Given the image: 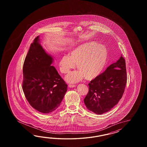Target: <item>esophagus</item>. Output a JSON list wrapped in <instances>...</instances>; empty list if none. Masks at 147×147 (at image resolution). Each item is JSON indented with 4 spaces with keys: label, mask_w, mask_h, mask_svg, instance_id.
<instances>
[{
    "label": "esophagus",
    "mask_w": 147,
    "mask_h": 147,
    "mask_svg": "<svg viewBox=\"0 0 147 147\" xmlns=\"http://www.w3.org/2000/svg\"><path fill=\"white\" fill-rule=\"evenodd\" d=\"M69 88H74L76 87V85H74V84H69Z\"/></svg>",
    "instance_id": "obj_1"
}]
</instances>
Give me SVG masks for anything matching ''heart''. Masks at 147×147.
I'll use <instances>...</instances> for the list:
<instances>
[{"instance_id":"b5f03b06","label":"heart","mask_w":147,"mask_h":147,"mask_svg":"<svg viewBox=\"0 0 147 147\" xmlns=\"http://www.w3.org/2000/svg\"><path fill=\"white\" fill-rule=\"evenodd\" d=\"M108 53L105 46L89 42L75 47L69 56L64 55L60 59V71L67 74L77 64L78 70L70 72L65 77L69 83H76L85 77L88 80L96 78L101 74L106 65Z\"/></svg>"}]
</instances>
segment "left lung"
Here are the masks:
<instances>
[{
    "label": "left lung",
    "mask_w": 147,
    "mask_h": 147,
    "mask_svg": "<svg viewBox=\"0 0 147 147\" xmlns=\"http://www.w3.org/2000/svg\"><path fill=\"white\" fill-rule=\"evenodd\" d=\"M126 84L125 61L121 55L89 84V92L84 99L86 106L98 115L109 111L121 98Z\"/></svg>",
    "instance_id": "left-lung-1"
}]
</instances>
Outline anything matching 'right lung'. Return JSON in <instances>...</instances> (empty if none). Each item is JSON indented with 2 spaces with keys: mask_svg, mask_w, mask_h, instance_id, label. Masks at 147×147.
Here are the masks:
<instances>
[{
  "mask_svg": "<svg viewBox=\"0 0 147 147\" xmlns=\"http://www.w3.org/2000/svg\"><path fill=\"white\" fill-rule=\"evenodd\" d=\"M39 36L31 44L23 66L22 89L28 102L40 113H51L59 106L67 84L51 66L53 57L39 42Z\"/></svg>",
  "mask_w": 147,
  "mask_h": 147,
  "instance_id": "add662e5",
  "label": "right lung"
}]
</instances>
